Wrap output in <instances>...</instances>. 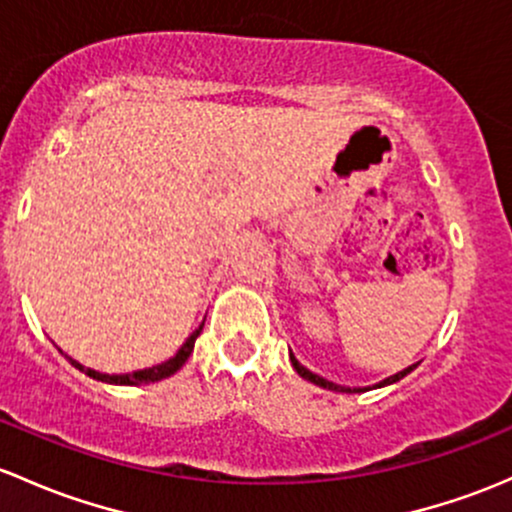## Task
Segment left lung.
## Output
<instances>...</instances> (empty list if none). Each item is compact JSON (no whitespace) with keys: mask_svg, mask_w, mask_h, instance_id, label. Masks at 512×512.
Here are the masks:
<instances>
[{"mask_svg":"<svg viewBox=\"0 0 512 512\" xmlns=\"http://www.w3.org/2000/svg\"><path fill=\"white\" fill-rule=\"evenodd\" d=\"M289 360H292L294 370H297L301 378L309 380V383H314V385H319V387H324V390H333V392H363V390H368V387H353V390H351V387H343V385L331 383V380H326V378H321V375H316V373H311V370H306L304 365H301L299 360L294 358V353H289ZM412 370H414V365H410V368H405V370H400V373L390 375V378H385L383 383H378V385H373V387H385V385L397 383V380H402L407 373H412Z\"/></svg>","mask_w":512,"mask_h":512,"instance_id":"1","label":"left lung"}]
</instances>
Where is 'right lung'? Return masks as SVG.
<instances>
[{"label":"right lung","mask_w":512,"mask_h":512,"mask_svg":"<svg viewBox=\"0 0 512 512\" xmlns=\"http://www.w3.org/2000/svg\"><path fill=\"white\" fill-rule=\"evenodd\" d=\"M201 331H203V326H198L196 331H193L191 336L186 338V343H184V346H181L179 351H176L174 358L164 360V363H159V365H152V368L134 370V373H127V375H107V373H98V370H93V368H85V365H80L78 360H73L71 355H66V353H63L61 348H58V351H61L63 355H66V358L71 360V363L75 365V368H78V370H83V373H85V375H90V378H93V380H100V383H110V385H149V383H157V380H164V378H169V375H174L176 370H179L181 365L186 363V360H188V355L193 353V343H196L198 333H201Z\"/></svg>","instance_id":"right-lung-1"}]
</instances>
